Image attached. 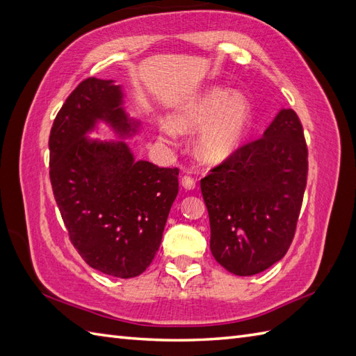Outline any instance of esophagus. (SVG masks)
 <instances>
[{
	"label": "esophagus",
	"mask_w": 356,
	"mask_h": 356,
	"mask_svg": "<svg viewBox=\"0 0 356 356\" xmlns=\"http://www.w3.org/2000/svg\"><path fill=\"white\" fill-rule=\"evenodd\" d=\"M180 181H181V186H184L185 189H194L197 185V181L193 176H184Z\"/></svg>",
	"instance_id": "34e87169"
}]
</instances>
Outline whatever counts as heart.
I'll return each instance as SVG.
<instances>
[{
    "instance_id": "1",
    "label": "heart",
    "mask_w": 356,
    "mask_h": 356,
    "mask_svg": "<svg viewBox=\"0 0 356 356\" xmlns=\"http://www.w3.org/2000/svg\"><path fill=\"white\" fill-rule=\"evenodd\" d=\"M249 103L241 94H229V90L213 88L202 95L180 113L181 127H202V153L211 161L225 159L232 153L249 126ZM162 131L170 138L177 135V129L167 122Z\"/></svg>"
}]
</instances>
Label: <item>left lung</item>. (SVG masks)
<instances>
[{
	"label": "left lung",
	"instance_id": "1",
	"mask_svg": "<svg viewBox=\"0 0 356 356\" xmlns=\"http://www.w3.org/2000/svg\"><path fill=\"white\" fill-rule=\"evenodd\" d=\"M308 176V147L293 109L200 180L211 252L227 271L253 276L290 249Z\"/></svg>",
	"mask_w": 356,
	"mask_h": 356
}]
</instances>
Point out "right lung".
I'll return each mask as SVG.
<instances>
[{"instance_id": "obj_1", "label": "right lung", "mask_w": 356, "mask_h": 356, "mask_svg": "<svg viewBox=\"0 0 356 356\" xmlns=\"http://www.w3.org/2000/svg\"><path fill=\"white\" fill-rule=\"evenodd\" d=\"M112 80L88 77L72 90L49 131V180L72 245L89 267L113 277L139 276L159 250L179 193V168L135 161L124 143L85 135L106 121L136 130Z\"/></svg>"}]
</instances>
